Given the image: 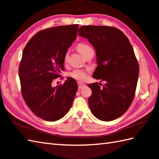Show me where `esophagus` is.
Masks as SVG:
<instances>
[{"mask_svg": "<svg viewBox=\"0 0 159 159\" xmlns=\"http://www.w3.org/2000/svg\"><path fill=\"white\" fill-rule=\"evenodd\" d=\"M85 86H86L85 84L82 83V82H78V89H82L83 88H84Z\"/></svg>", "mask_w": 159, "mask_h": 159, "instance_id": "1", "label": "esophagus"}]
</instances>
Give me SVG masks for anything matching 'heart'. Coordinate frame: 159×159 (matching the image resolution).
I'll return each mask as SVG.
<instances>
[{
  "instance_id": "1",
  "label": "heart",
  "mask_w": 159,
  "mask_h": 159,
  "mask_svg": "<svg viewBox=\"0 0 159 159\" xmlns=\"http://www.w3.org/2000/svg\"><path fill=\"white\" fill-rule=\"evenodd\" d=\"M77 50H79V52L82 54L83 56L89 50L91 49V48L90 47L89 45L86 44L84 43H79L77 45ZM68 57H69V53H68V52H66L65 54L64 58L65 63H66L68 61ZM88 72H89L88 70L77 69V70H73V72H71L70 73V76L79 81H84L86 79V77H87Z\"/></svg>"
}]
</instances>
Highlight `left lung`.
Listing matches in <instances>:
<instances>
[{
	"mask_svg": "<svg viewBox=\"0 0 159 159\" xmlns=\"http://www.w3.org/2000/svg\"><path fill=\"white\" fill-rule=\"evenodd\" d=\"M79 36L86 38L96 52L97 64L93 77L106 83L88 85L90 110L102 121H111L127 111L134 98L139 66L133 48L121 30L113 27L84 25ZM100 81V82H102Z\"/></svg>",
	"mask_w": 159,
	"mask_h": 159,
	"instance_id": "8db88e82",
	"label": "left lung"
}]
</instances>
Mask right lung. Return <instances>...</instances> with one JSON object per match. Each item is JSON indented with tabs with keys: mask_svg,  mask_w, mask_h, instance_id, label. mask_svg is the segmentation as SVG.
<instances>
[{
	"mask_svg": "<svg viewBox=\"0 0 159 159\" xmlns=\"http://www.w3.org/2000/svg\"><path fill=\"white\" fill-rule=\"evenodd\" d=\"M79 25L45 29L30 39L19 68L23 98L32 111L46 121H56L69 111L77 91L75 79L64 84L52 83L64 70V55L77 37Z\"/></svg>",
	"mask_w": 159,
	"mask_h": 159,
	"instance_id": "right-lung-1",
	"label": "right lung"
}]
</instances>
